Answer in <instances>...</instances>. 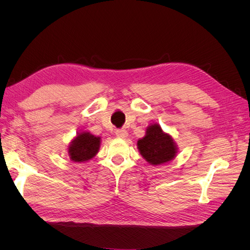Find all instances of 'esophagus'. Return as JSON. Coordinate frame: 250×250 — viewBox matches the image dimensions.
Segmentation results:
<instances>
[{
	"instance_id": "34e87169",
	"label": "esophagus",
	"mask_w": 250,
	"mask_h": 250,
	"mask_svg": "<svg viewBox=\"0 0 250 250\" xmlns=\"http://www.w3.org/2000/svg\"><path fill=\"white\" fill-rule=\"evenodd\" d=\"M116 134H117L118 138L125 139V138H127L128 132H127L125 129H118V130L116 131Z\"/></svg>"
}]
</instances>
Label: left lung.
I'll use <instances>...</instances> for the list:
<instances>
[{
    "label": "left lung",
    "mask_w": 250,
    "mask_h": 250,
    "mask_svg": "<svg viewBox=\"0 0 250 250\" xmlns=\"http://www.w3.org/2000/svg\"><path fill=\"white\" fill-rule=\"evenodd\" d=\"M138 149L142 156L153 166L172 161L177 153L175 142L158 124L147 128L145 137L138 141Z\"/></svg>",
    "instance_id": "left-lung-1"
}]
</instances>
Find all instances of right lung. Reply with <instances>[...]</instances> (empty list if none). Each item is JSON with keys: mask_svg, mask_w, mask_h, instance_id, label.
<instances>
[{"mask_svg": "<svg viewBox=\"0 0 250 250\" xmlns=\"http://www.w3.org/2000/svg\"><path fill=\"white\" fill-rule=\"evenodd\" d=\"M101 139L92 133L83 131L78 133L69 146V155L73 162H87L98 153Z\"/></svg>", "mask_w": 250, "mask_h": 250, "instance_id": "obj_1", "label": "right lung"}]
</instances>
